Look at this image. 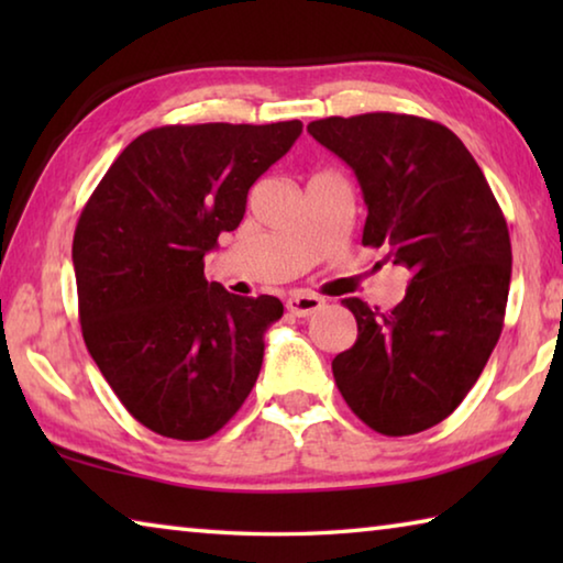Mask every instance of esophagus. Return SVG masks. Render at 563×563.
I'll use <instances>...</instances> for the list:
<instances>
[{"label": "esophagus", "instance_id": "esophagus-1", "mask_svg": "<svg viewBox=\"0 0 563 563\" xmlns=\"http://www.w3.org/2000/svg\"><path fill=\"white\" fill-rule=\"evenodd\" d=\"M285 308L292 316L298 318H308L312 312H318L320 308H325V300L318 298V295H310V292H292L288 300H285Z\"/></svg>", "mask_w": 563, "mask_h": 563}]
</instances>
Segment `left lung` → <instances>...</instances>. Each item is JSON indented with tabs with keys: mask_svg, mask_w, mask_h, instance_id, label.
<instances>
[{
	"mask_svg": "<svg viewBox=\"0 0 563 563\" xmlns=\"http://www.w3.org/2000/svg\"><path fill=\"white\" fill-rule=\"evenodd\" d=\"M355 170L367 221L362 245L412 273L389 312L342 300L357 340L332 360L352 412L387 437L440 424L479 379L501 335L511 280L504 213L470 151L442 123L360 113L308 123Z\"/></svg>",
	"mask_w": 563,
	"mask_h": 563,
	"instance_id": "obj_1",
	"label": "left lung"
}]
</instances>
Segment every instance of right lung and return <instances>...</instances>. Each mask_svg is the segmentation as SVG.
I'll list each match as a JSON object with an SVG mask.
<instances>
[{
    "mask_svg": "<svg viewBox=\"0 0 563 563\" xmlns=\"http://www.w3.org/2000/svg\"><path fill=\"white\" fill-rule=\"evenodd\" d=\"M300 133V121L151 129L84 206L71 247L84 342L151 432L206 440L251 395L283 302L208 283L203 258Z\"/></svg>",
    "mask_w": 563,
    "mask_h": 563,
    "instance_id": "obj_1",
    "label": "right lung"
}]
</instances>
